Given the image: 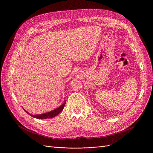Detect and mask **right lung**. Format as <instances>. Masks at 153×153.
I'll return each instance as SVG.
<instances>
[{"instance_id":"right-lung-1","label":"right lung","mask_w":153,"mask_h":153,"mask_svg":"<svg viewBox=\"0 0 153 153\" xmlns=\"http://www.w3.org/2000/svg\"><path fill=\"white\" fill-rule=\"evenodd\" d=\"M66 103V101H65L64 103L61 106H59L58 108H56L55 109V110L51 111V112H47L46 114H41V115H32L31 114H29L27 112H26L24 109L25 111L29 115H31L32 117H33V118H38V119H46V118H53L55 117V116H56L58 114H59L60 112H61V111L63 110L64 108V106Z\"/></svg>"}]
</instances>
